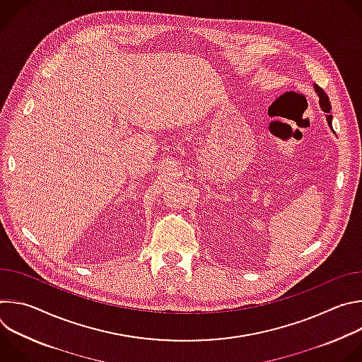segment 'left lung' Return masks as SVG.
I'll list each match as a JSON object with an SVG mask.
<instances>
[{
    "instance_id": "obj_1",
    "label": "left lung",
    "mask_w": 362,
    "mask_h": 362,
    "mask_svg": "<svg viewBox=\"0 0 362 362\" xmlns=\"http://www.w3.org/2000/svg\"><path fill=\"white\" fill-rule=\"evenodd\" d=\"M314 88H315V91L318 93V97H320V106H321L322 112H325V113H327V122H328V126L332 129V115H331V103H329V98H328V95L325 94V91H324L320 86L314 84Z\"/></svg>"
}]
</instances>
